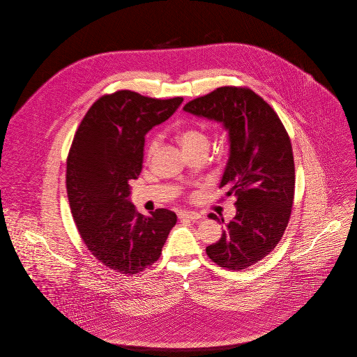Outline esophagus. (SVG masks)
I'll return each instance as SVG.
<instances>
[{
	"label": "esophagus",
	"mask_w": 357,
	"mask_h": 357,
	"mask_svg": "<svg viewBox=\"0 0 357 357\" xmlns=\"http://www.w3.org/2000/svg\"><path fill=\"white\" fill-rule=\"evenodd\" d=\"M178 217L181 220H190V221H198V220L202 218V215L199 213H195V211H179Z\"/></svg>",
	"instance_id": "34e87169"
}]
</instances>
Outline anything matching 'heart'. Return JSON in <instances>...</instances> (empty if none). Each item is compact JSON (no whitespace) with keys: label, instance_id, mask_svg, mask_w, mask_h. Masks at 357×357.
<instances>
[{"label":"heart","instance_id":"obj_1","mask_svg":"<svg viewBox=\"0 0 357 357\" xmlns=\"http://www.w3.org/2000/svg\"><path fill=\"white\" fill-rule=\"evenodd\" d=\"M178 142L181 143L182 149L185 150V153H192V151H198V150H204L207 151L208 149V136L201 128H186L182 130L178 134ZM158 139H153L150 143L149 149H147V156H153V153L158 149Z\"/></svg>","mask_w":357,"mask_h":357}]
</instances>
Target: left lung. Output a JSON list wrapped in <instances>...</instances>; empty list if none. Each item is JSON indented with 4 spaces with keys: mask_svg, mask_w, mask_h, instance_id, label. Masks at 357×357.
<instances>
[{
    "mask_svg": "<svg viewBox=\"0 0 357 357\" xmlns=\"http://www.w3.org/2000/svg\"><path fill=\"white\" fill-rule=\"evenodd\" d=\"M183 111L220 123L229 134L220 187L237 198V213L206 253L222 268H249L272 252L288 226L294 160L287 130L272 107L246 88H217L187 102ZM208 218L220 222L213 213Z\"/></svg>",
    "mask_w": 357,
    "mask_h": 357,
    "instance_id": "obj_1",
    "label": "left lung"
}]
</instances>
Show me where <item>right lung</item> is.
<instances>
[{"instance_id":"add662e5","label":"right lung","mask_w":357,"mask_h":357,"mask_svg":"<svg viewBox=\"0 0 357 357\" xmlns=\"http://www.w3.org/2000/svg\"><path fill=\"white\" fill-rule=\"evenodd\" d=\"M182 102L118 91L92 104L73 137L67 160L72 217L88 250L115 272L132 275L151 266L176 223L167 208L137 213L130 181L142 171L144 136Z\"/></svg>"}]
</instances>
